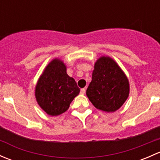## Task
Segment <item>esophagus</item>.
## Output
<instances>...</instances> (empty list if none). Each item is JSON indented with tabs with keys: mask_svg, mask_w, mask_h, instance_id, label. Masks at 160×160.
<instances>
[{
	"mask_svg": "<svg viewBox=\"0 0 160 160\" xmlns=\"http://www.w3.org/2000/svg\"><path fill=\"white\" fill-rule=\"evenodd\" d=\"M85 92H86V89H85V88H82V89L80 90V93H81V94H84Z\"/></svg>",
	"mask_w": 160,
	"mask_h": 160,
	"instance_id": "esophagus-1",
	"label": "esophagus"
}]
</instances>
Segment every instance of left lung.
<instances>
[{
  "label": "left lung",
  "instance_id": "8db88e82",
  "mask_svg": "<svg viewBox=\"0 0 160 160\" xmlns=\"http://www.w3.org/2000/svg\"><path fill=\"white\" fill-rule=\"evenodd\" d=\"M128 94L129 83L123 71L111 58H100L87 89L90 102L99 110L114 112L122 107Z\"/></svg>",
  "mask_w": 160,
  "mask_h": 160
}]
</instances>
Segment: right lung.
Returning a JSON list of instances; mask_svg holds the SVG:
<instances>
[{
  "label": "right lung",
  "mask_w": 160,
  "mask_h": 160,
  "mask_svg": "<svg viewBox=\"0 0 160 160\" xmlns=\"http://www.w3.org/2000/svg\"><path fill=\"white\" fill-rule=\"evenodd\" d=\"M80 90L74 79L67 75L63 62L54 59L38 80L35 98L40 107L48 114L56 116L68 110Z\"/></svg>",
  "instance_id": "obj_1"
}]
</instances>
